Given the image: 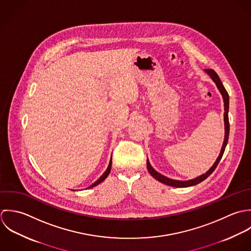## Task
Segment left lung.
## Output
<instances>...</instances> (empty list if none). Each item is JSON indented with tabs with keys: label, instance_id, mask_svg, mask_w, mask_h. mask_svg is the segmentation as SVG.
<instances>
[{
	"label": "left lung",
	"instance_id": "1",
	"mask_svg": "<svg viewBox=\"0 0 251 251\" xmlns=\"http://www.w3.org/2000/svg\"><path fill=\"white\" fill-rule=\"evenodd\" d=\"M204 72L206 74L209 75V76L212 78V80L215 82L216 86L218 87L220 93L222 94V97H223V100H224V122H225V138H224V142H223V146H222V149H221V152L217 158V160L215 161V163L213 164V166L203 175L200 176L199 177H196L194 179H191V180H187V181H180V180H174V179H171L169 177H166L164 176H162L161 174L157 173L152 167H151V163L149 160H147V165H148V170L150 172L151 176L157 179L158 181L166 184V185H169V186H173V187H188V186H193V185H196L198 183L201 182L202 180H204L206 177H208L212 173L213 171L216 169L218 163L220 162L222 156H223V153L225 151V148L228 144V139H229V131H230V124H229V117H228V111H229V95L226 91V89L224 88L219 76L217 75V74L212 70V69H205Z\"/></svg>",
	"mask_w": 251,
	"mask_h": 251
}]
</instances>
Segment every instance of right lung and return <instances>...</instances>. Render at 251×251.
<instances>
[{"label": "right lung", "instance_id": "add662e5", "mask_svg": "<svg viewBox=\"0 0 251 251\" xmlns=\"http://www.w3.org/2000/svg\"><path fill=\"white\" fill-rule=\"evenodd\" d=\"M110 169H111V160H110V162H109V165H108L106 171L103 173V175L100 176V178H99L96 182H94V183L90 186V188H91V187H94V186H96V185H98V184H100L101 181H103V180L106 178V176H108V174H109V172H110Z\"/></svg>", "mask_w": 251, "mask_h": 251}]
</instances>
